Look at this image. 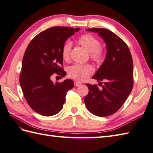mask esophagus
<instances>
[{"mask_svg": "<svg viewBox=\"0 0 153 153\" xmlns=\"http://www.w3.org/2000/svg\"><path fill=\"white\" fill-rule=\"evenodd\" d=\"M82 85V83H81L80 82H74V85L76 87H77V86H79Z\"/></svg>", "mask_w": 153, "mask_h": 153, "instance_id": "esophagus-1", "label": "esophagus"}]
</instances>
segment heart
<instances>
[{
  "instance_id": "b5f03b06",
  "label": "heart",
  "mask_w": 153,
  "mask_h": 153,
  "mask_svg": "<svg viewBox=\"0 0 153 153\" xmlns=\"http://www.w3.org/2000/svg\"><path fill=\"white\" fill-rule=\"evenodd\" d=\"M77 43L89 52L90 57L97 63L102 62L105 51L100 46V41L91 34H84L77 39ZM71 45L70 42L65 43L62 48V56L65 60L70 58ZM93 67L90 64H75L68 69V74L71 78L77 81H84L93 72Z\"/></svg>"
}]
</instances>
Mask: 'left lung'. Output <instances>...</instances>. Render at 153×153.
I'll use <instances>...</instances> for the list:
<instances>
[{
  "instance_id": "left-lung-1",
  "label": "left lung",
  "mask_w": 153,
  "mask_h": 153,
  "mask_svg": "<svg viewBox=\"0 0 153 153\" xmlns=\"http://www.w3.org/2000/svg\"><path fill=\"white\" fill-rule=\"evenodd\" d=\"M87 31L97 33L102 37L106 44V54L103 63L92 77L97 82L105 81L102 89L87 83L89 93L84 102L93 114L110 116L118 111L131 92L134 85L131 54L125 42L113 32L102 28Z\"/></svg>"
}]
</instances>
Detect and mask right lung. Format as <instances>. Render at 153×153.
Segmentation results:
<instances>
[{"label":"right lung","mask_w":153,"mask_h":153,"mask_svg":"<svg viewBox=\"0 0 153 153\" xmlns=\"http://www.w3.org/2000/svg\"><path fill=\"white\" fill-rule=\"evenodd\" d=\"M79 28L53 27L36 35L29 44L23 57L19 83L28 105L45 116L56 114L63 107L66 93L74 87L67 79L53 83V74L64 76L62 48L68 38Z\"/></svg>","instance_id":"1"}]
</instances>
